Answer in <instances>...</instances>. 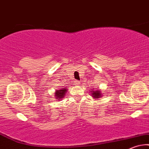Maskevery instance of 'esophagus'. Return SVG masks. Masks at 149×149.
I'll list each match as a JSON object with an SVG mask.
<instances>
[{"instance_id": "1", "label": "esophagus", "mask_w": 149, "mask_h": 149, "mask_svg": "<svg viewBox=\"0 0 149 149\" xmlns=\"http://www.w3.org/2000/svg\"><path fill=\"white\" fill-rule=\"evenodd\" d=\"M73 82H74V84H80V81L79 80H75L74 81H73Z\"/></svg>"}]
</instances>
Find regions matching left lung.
<instances>
[{
  "label": "left lung",
  "mask_w": 149,
  "mask_h": 149,
  "mask_svg": "<svg viewBox=\"0 0 149 149\" xmlns=\"http://www.w3.org/2000/svg\"><path fill=\"white\" fill-rule=\"evenodd\" d=\"M91 93H92V95H93V97H95V98H96V97H100L101 96V94L100 93L99 91H92Z\"/></svg>",
  "instance_id": "8db88e82"
}]
</instances>
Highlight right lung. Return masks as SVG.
Wrapping results in <instances>:
<instances>
[{"mask_svg":"<svg viewBox=\"0 0 149 149\" xmlns=\"http://www.w3.org/2000/svg\"><path fill=\"white\" fill-rule=\"evenodd\" d=\"M67 91V89H65V88H61V90H58L56 92V98H59L60 99H63L64 96H65V94Z\"/></svg>","mask_w":149,"mask_h":149,"instance_id":"obj_1","label":"right lung"}]
</instances>
